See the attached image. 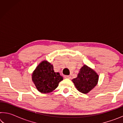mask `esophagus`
I'll return each instance as SVG.
<instances>
[{"mask_svg":"<svg viewBox=\"0 0 123 123\" xmlns=\"http://www.w3.org/2000/svg\"><path fill=\"white\" fill-rule=\"evenodd\" d=\"M64 77L65 79H70V78H71V76L70 75H65Z\"/></svg>","mask_w":123,"mask_h":123,"instance_id":"34e87169","label":"esophagus"}]
</instances>
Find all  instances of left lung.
<instances>
[{
    "label": "left lung",
    "instance_id": "obj_1",
    "mask_svg": "<svg viewBox=\"0 0 123 123\" xmlns=\"http://www.w3.org/2000/svg\"><path fill=\"white\" fill-rule=\"evenodd\" d=\"M98 75L86 65L81 68L77 78L72 80L77 89L87 94L96 86L98 81Z\"/></svg>",
    "mask_w": 123,
    "mask_h": 123
}]
</instances>
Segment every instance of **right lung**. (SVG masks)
Wrapping results in <instances>:
<instances>
[{"label": "right lung", "instance_id": "right-lung-1", "mask_svg": "<svg viewBox=\"0 0 123 123\" xmlns=\"http://www.w3.org/2000/svg\"><path fill=\"white\" fill-rule=\"evenodd\" d=\"M63 79L59 73L54 72L53 65L47 61L39 63L32 75V80L37 89L43 93L53 91Z\"/></svg>", "mask_w": 123, "mask_h": 123}]
</instances>
